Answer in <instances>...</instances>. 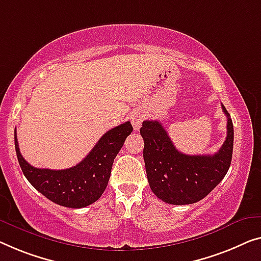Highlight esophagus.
Returning <instances> with one entry per match:
<instances>
[{"label":"esophagus","mask_w":261,"mask_h":261,"mask_svg":"<svg viewBox=\"0 0 261 261\" xmlns=\"http://www.w3.org/2000/svg\"><path fill=\"white\" fill-rule=\"evenodd\" d=\"M130 120L134 125L135 130H138L141 127L143 120H144V114L142 111H135L132 112V115L130 116Z\"/></svg>","instance_id":"obj_1"}]
</instances>
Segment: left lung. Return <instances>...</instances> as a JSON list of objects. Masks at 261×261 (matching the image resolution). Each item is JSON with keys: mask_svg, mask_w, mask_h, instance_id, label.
I'll return each instance as SVG.
<instances>
[{"mask_svg": "<svg viewBox=\"0 0 261 261\" xmlns=\"http://www.w3.org/2000/svg\"><path fill=\"white\" fill-rule=\"evenodd\" d=\"M227 117V136L215 154L190 155L176 149L164 126L157 120H144L143 157L150 188L159 199L172 205L197 203L212 191L230 169L233 152V123Z\"/></svg>", "mask_w": 261, "mask_h": 261, "instance_id": "8db88e82", "label": "left lung"}]
</instances>
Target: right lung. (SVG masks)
Masks as SVG:
<instances>
[{"label":"right lung","mask_w":261,"mask_h":261,"mask_svg":"<svg viewBox=\"0 0 261 261\" xmlns=\"http://www.w3.org/2000/svg\"><path fill=\"white\" fill-rule=\"evenodd\" d=\"M132 130L130 122L109 130L83 161L65 170L31 166L19 152L16 130L15 150L23 174L38 192L58 205L81 208L95 203L106 191L114 159Z\"/></svg>","instance_id":"right-lung-1"}]
</instances>
